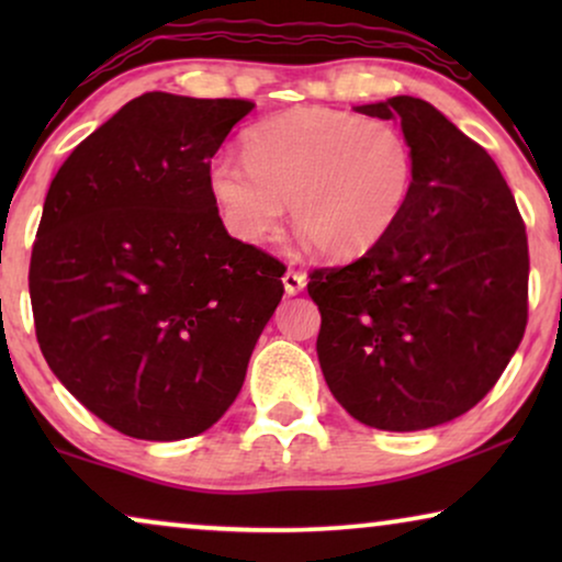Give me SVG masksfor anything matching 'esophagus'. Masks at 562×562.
<instances>
[{"label":"esophagus","mask_w":562,"mask_h":562,"mask_svg":"<svg viewBox=\"0 0 562 562\" xmlns=\"http://www.w3.org/2000/svg\"><path fill=\"white\" fill-rule=\"evenodd\" d=\"M304 286H306V276L302 271L289 268V271L283 273V289H286L289 296H296L299 291H304Z\"/></svg>","instance_id":"esophagus-1"}]
</instances>
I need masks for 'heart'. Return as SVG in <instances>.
I'll return each instance as SVG.
<instances>
[{"instance_id":"obj_1","label":"heart","mask_w":562,"mask_h":562,"mask_svg":"<svg viewBox=\"0 0 562 562\" xmlns=\"http://www.w3.org/2000/svg\"><path fill=\"white\" fill-rule=\"evenodd\" d=\"M414 150L396 125L302 106L245 137V160L217 156L210 191L229 233L260 243L289 202L291 222L327 258L373 250L409 204Z\"/></svg>"}]
</instances>
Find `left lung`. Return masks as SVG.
I'll use <instances>...</instances> for the list:
<instances>
[{
  "label": "left lung",
  "instance_id": "left-lung-1",
  "mask_svg": "<svg viewBox=\"0 0 562 562\" xmlns=\"http://www.w3.org/2000/svg\"><path fill=\"white\" fill-rule=\"evenodd\" d=\"M402 120L417 179L396 227L306 291L333 396L368 427L414 432L473 409L527 327L525 220L494 158L425 99L356 106Z\"/></svg>",
  "mask_w": 562,
  "mask_h": 562
}]
</instances>
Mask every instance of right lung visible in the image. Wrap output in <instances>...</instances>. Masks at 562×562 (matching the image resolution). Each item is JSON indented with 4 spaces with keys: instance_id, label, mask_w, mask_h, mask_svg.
<instances>
[{
    "instance_id": "obj_1",
    "label": "right lung",
    "mask_w": 562,
    "mask_h": 562,
    "mask_svg": "<svg viewBox=\"0 0 562 562\" xmlns=\"http://www.w3.org/2000/svg\"><path fill=\"white\" fill-rule=\"evenodd\" d=\"M248 99L148 91L71 150L30 258L50 371L112 429L183 440L240 394L283 296L281 260L227 235L212 156Z\"/></svg>"
}]
</instances>
